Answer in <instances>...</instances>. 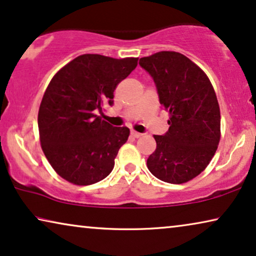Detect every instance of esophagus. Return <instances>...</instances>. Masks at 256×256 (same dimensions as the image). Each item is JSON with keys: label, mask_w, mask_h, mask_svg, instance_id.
I'll list each match as a JSON object with an SVG mask.
<instances>
[{"label": "esophagus", "mask_w": 256, "mask_h": 256, "mask_svg": "<svg viewBox=\"0 0 256 256\" xmlns=\"http://www.w3.org/2000/svg\"><path fill=\"white\" fill-rule=\"evenodd\" d=\"M130 134H132V136H134V138H141V136H142L141 132H135V130H132Z\"/></svg>", "instance_id": "34e87169"}]
</instances>
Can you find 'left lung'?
I'll return each mask as SVG.
<instances>
[{
  "label": "left lung",
  "instance_id": "obj_1",
  "mask_svg": "<svg viewBox=\"0 0 256 256\" xmlns=\"http://www.w3.org/2000/svg\"><path fill=\"white\" fill-rule=\"evenodd\" d=\"M156 84L160 104L169 112V130L154 135L156 150L146 166L158 180L183 184L206 169L220 141V108L208 76L174 51L140 59Z\"/></svg>",
  "mask_w": 256,
  "mask_h": 256
}]
</instances>
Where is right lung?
Wrapping results in <instances>:
<instances>
[{"label": "right lung", "mask_w": 256, "mask_h": 256, "mask_svg": "<svg viewBox=\"0 0 256 256\" xmlns=\"http://www.w3.org/2000/svg\"><path fill=\"white\" fill-rule=\"evenodd\" d=\"M138 58L82 54L54 76L38 110L43 152L62 178L90 185L112 172L129 128L113 127L96 116L114 90L138 66Z\"/></svg>", "instance_id": "1"}]
</instances>
